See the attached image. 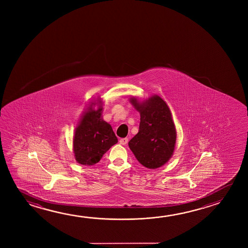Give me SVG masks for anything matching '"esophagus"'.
I'll list each match as a JSON object with an SVG mask.
<instances>
[{
  "label": "esophagus",
  "mask_w": 248,
  "mask_h": 248,
  "mask_svg": "<svg viewBox=\"0 0 248 248\" xmlns=\"http://www.w3.org/2000/svg\"><path fill=\"white\" fill-rule=\"evenodd\" d=\"M119 142H120V144L125 145L126 143L128 142V138H121V139L119 140Z\"/></svg>",
  "instance_id": "esophagus-1"
}]
</instances>
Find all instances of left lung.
Returning <instances> with one entry per match:
<instances>
[{
	"instance_id": "obj_1",
	"label": "left lung",
	"mask_w": 248,
	"mask_h": 248,
	"mask_svg": "<svg viewBox=\"0 0 248 248\" xmlns=\"http://www.w3.org/2000/svg\"><path fill=\"white\" fill-rule=\"evenodd\" d=\"M130 102L141 116L138 134L129 142L130 150L143 166L149 169L163 166L173 154L176 140L170 110L158 96L142 104L136 98Z\"/></svg>"
}]
</instances>
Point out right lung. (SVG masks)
<instances>
[{
    "label": "right lung",
    "instance_id": "obj_1",
    "mask_svg": "<svg viewBox=\"0 0 248 248\" xmlns=\"http://www.w3.org/2000/svg\"><path fill=\"white\" fill-rule=\"evenodd\" d=\"M102 108L88 111L75 130L73 150L77 162L83 165L98 163L103 155L118 142L111 126L102 120Z\"/></svg>",
    "mask_w": 248,
    "mask_h": 248
}]
</instances>
